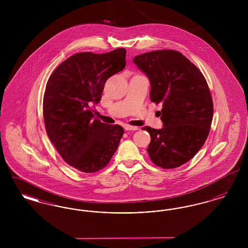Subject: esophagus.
Listing matches in <instances>:
<instances>
[{
	"label": "esophagus",
	"instance_id": "1",
	"mask_svg": "<svg viewBox=\"0 0 248 248\" xmlns=\"http://www.w3.org/2000/svg\"><path fill=\"white\" fill-rule=\"evenodd\" d=\"M124 130H126V131H136V130H139V127L131 126V125H124Z\"/></svg>",
	"mask_w": 248,
	"mask_h": 248
}]
</instances>
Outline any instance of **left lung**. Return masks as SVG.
Instances as JSON below:
<instances>
[{
  "instance_id": "1",
  "label": "left lung",
  "mask_w": 248,
  "mask_h": 248,
  "mask_svg": "<svg viewBox=\"0 0 248 248\" xmlns=\"http://www.w3.org/2000/svg\"><path fill=\"white\" fill-rule=\"evenodd\" d=\"M150 80L152 102L162 104L163 128L142 127L151 135L147 152L165 169L184 165L207 139L213 119L209 87L199 69L175 50H156L133 59Z\"/></svg>"
}]
</instances>
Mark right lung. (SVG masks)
<instances>
[{
  "label": "right lung",
  "mask_w": 248,
  "mask_h": 248,
  "mask_svg": "<svg viewBox=\"0 0 248 248\" xmlns=\"http://www.w3.org/2000/svg\"><path fill=\"white\" fill-rule=\"evenodd\" d=\"M124 48L105 54L78 53L51 74L44 95L48 137L73 168L94 173L104 168L118 148L124 128L94 119L107 80L125 67Z\"/></svg>",
  "instance_id": "1"
}]
</instances>
